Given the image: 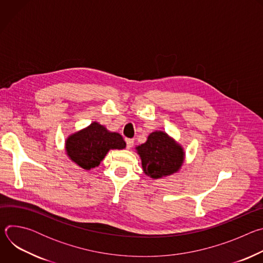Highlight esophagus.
<instances>
[{
  "mask_svg": "<svg viewBox=\"0 0 263 263\" xmlns=\"http://www.w3.org/2000/svg\"><path fill=\"white\" fill-rule=\"evenodd\" d=\"M125 141H126V144H127V148H130V147L133 146V143H134V140H133V139H131V138H126Z\"/></svg>",
  "mask_w": 263,
  "mask_h": 263,
  "instance_id": "obj_1",
  "label": "esophagus"
}]
</instances>
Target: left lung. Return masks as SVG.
Here are the masks:
<instances>
[{
	"instance_id": "1",
	"label": "left lung",
	"mask_w": 263,
	"mask_h": 263,
	"mask_svg": "<svg viewBox=\"0 0 263 263\" xmlns=\"http://www.w3.org/2000/svg\"><path fill=\"white\" fill-rule=\"evenodd\" d=\"M136 149L144 173L153 179L176 173L183 163L182 147L162 131L149 134L147 140Z\"/></svg>"
}]
</instances>
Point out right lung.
<instances>
[{
    "mask_svg": "<svg viewBox=\"0 0 263 263\" xmlns=\"http://www.w3.org/2000/svg\"><path fill=\"white\" fill-rule=\"evenodd\" d=\"M69 158L84 170L99 166L109 149H122L126 142L122 135L109 132L98 123L90 124L86 129L70 135L65 143Z\"/></svg>",
    "mask_w": 263,
    "mask_h": 263,
    "instance_id": "right-lung-1",
    "label": "right lung"
}]
</instances>
